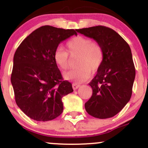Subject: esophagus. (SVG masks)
<instances>
[{"mask_svg": "<svg viewBox=\"0 0 148 148\" xmlns=\"http://www.w3.org/2000/svg\"><path fill=\"white\" fill-rule=\"evenodd\" d=\"M72 87H73V89L74 90H76L77 88H79L80 87V84H76V83H74V84H72Z\"/></svg>", "mask_w": 148, "mask_h": 148, "instance_id": "obj_1", "label": "esophagus"}]
</instances>
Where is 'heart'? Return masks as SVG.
Instances as JSON below:
<instances>
[{"label":"heart","instance_id":"b5f03b06","mask_svg":"<svg viewBox=\"0 0 148 148\" xmlns=\"http://www.w3.org/2000/svg\"><path fill=\"white\" fill-rule=\"evenodd\" d=\"M67 51L70 56L79 57L76 69L64 74V79L82 83L88 80L90 74L97 72L103 60V49L99 44L83 36L73 37L66 44ZM63 49L58 48L54 51L53 60L59 69L65 70L69 67V55Z\"/></svg>","mask_w":148,"mask_h":148}]
</instances>
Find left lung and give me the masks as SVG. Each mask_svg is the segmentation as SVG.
<instances>
[{
  "label": "left lung",
  "instance_id": "8db88e82",
  "mask_svg": "<svg viewBox=\"0 0 148 148\" xmlns=\"http://www.w3.org/2000/svg\"><path fill=\"white\" fill-rule=\"evenodd\" d=\"M76 30L95 40L103 52L102 64L89 84L92 95L85 108L95 118H111L132 97L136 70L130 46L115 30L103 25Z\"/></svg>",
  "mask_w": 148,
  "mask_h": 148
}]
</instances>
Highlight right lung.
Segmentation results:
<instances>
[{"mask_svg": "<svg viewBox=\"0 0 148 148\" xmlns=\"http://www.w3.org/2000/svg\"><path fill=\"white\" fill-rule=\"evenodd\" d=\"M73 29L45 25L21 42L13 59L11 83L15 101L27 116L49 121L63 111L62 98L73 92L71 83L62 80L53 60L59 44L72 35Z\"/></svg>", "mask_w": 148, "mask_h": 148, "instance_id": "right-lung-1", "label": "right lung"}]
</instances>
